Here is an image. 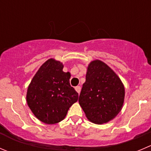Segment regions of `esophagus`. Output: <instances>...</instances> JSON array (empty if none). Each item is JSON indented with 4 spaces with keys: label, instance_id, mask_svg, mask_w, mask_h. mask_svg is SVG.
<instances>
[{
    "label": "esophagus",
    "instance_id": "34e87169",
    "mask_svg": "<svg viewBox=\"0 0 151 151\" xmlns=\"http://www.w3.org/2000/svg\"><path fill=\"white\" fill-rule=\"evenodd\" d=\"M75 90L77 93H80V91H81V88H80V86H77V87H75Z\"/></svg>",
    "mask_w": 151,
    "mask_h": 151
}]
</instances>
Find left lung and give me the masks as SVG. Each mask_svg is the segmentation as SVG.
<instances>
[{
    "instance_id": "1",
    "label": "left lung",
    "mask_w": 151,
    "mask_h": 151,
    "mask_svg": "<svg viewBox=\"0 0 151 151\" xmlns=\"http://www.w3.org/2000/svg\"><path fill=\"white\" fill-rule=\"evenodd\" d=\"M125 87L117 74L106 63L95 60L88 64L79 104L90 122L107 123L120 112Z\"/></svg>"
}]
</instances>
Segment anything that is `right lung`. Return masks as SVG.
Listing matches in <instances>:
<instances>
[{
  "label": "right lung",
  "instance_id": "obj_1",
  "mask_svg": "<svg viewBox=\"0 0 151 151\" xmlns=\"http://www.w3.org/2000/svg\"><path fill=\"white\" fill-rule=\"evenodd\" d=\"M63 68L60 61L50 58L40 67L27 89L28 106L39 120L49 125L63 120L78 99V93L70 85L71 74Z\"/></svg>",
  "mask_w": 151,
  "mask_h": 151
}]
</instances>
